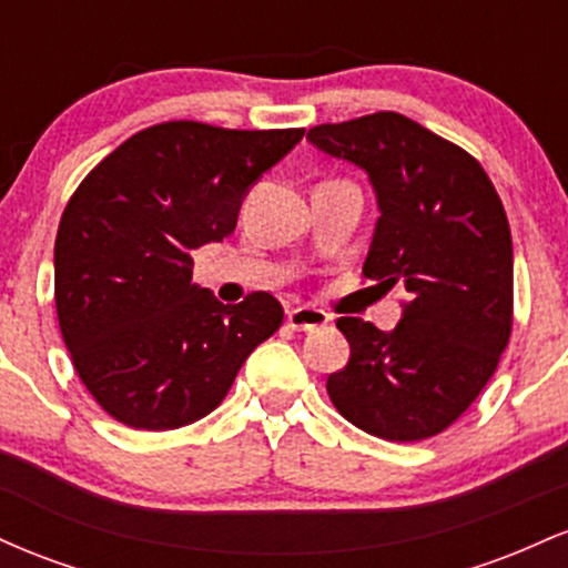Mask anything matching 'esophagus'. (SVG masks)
Returning a JSON list of instances; mask_svg holds the SVG:
<instances>
[{
	"label": "esophagus",
	"mask_w": 568,
	"mask_h": 568,
	"mask_svg": "<svg viewBox=\"0 0 568 568\" xmlns=\"http://www.w3.org/2000/svg\"><path fill=\"white\" fill-rule=\"evenodd\" d=\"M285 321H288L293 331H315L328 323V315L323 310H317V306H296V310L288 312Z\"/></svg>",
	"instance_id": "esophagus-1"
}]
</instances>
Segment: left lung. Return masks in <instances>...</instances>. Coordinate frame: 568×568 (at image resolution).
Wrapping results in <instances>:
<instances>
[{
  "label": "left lung",
  "instance_id": "1",
  "mask_svg": "<svg viewBox=\"0 0 568 568\" xmlns=\"http://www.w3.org/2000/svg\"><path fill=\"white\" fill-rule=\"evenodd\" d=\"M306 139L368 173L382 216L363 277L406 293L393 334L338 317L349 363L328 376L331 403L376 438H433L470 408L513 334V237L497 189L473 154L397 112L315 125Z\"/></svg>",
  "mask_w": 568,
  "mask_h": 568
}]
</instances>
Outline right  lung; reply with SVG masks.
Listing matches in <instances>:
<instances>
[{"instance_id": "1", "label": "right lung", "mask_w": 568, "mask_h": 568, "mask_svg": "<svg viewBox=\"0 0 568 568\" xmlns=\"http://www.w3.org/2000/svg\"><path fill=\"white\" fill-rule=\"evenodd\" d=\"M302 135L160 122L71 194L55 237L58 325L77 376L116 422L160 433L202 419L283 325L272 293L221 304L192 285V251L230 237L247 189Z\"/></svg>"}]
</instances>
